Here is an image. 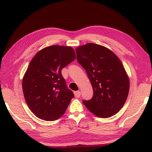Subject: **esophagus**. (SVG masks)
I'll return each instance as SVG.
<instances>
[{
    "label": "esophagus",
    "instance_id": "1",
    "mask_svg": "<svg viewBox=\"0 0 152 152\" xmlns=\"http://www.w3.org/2000/svg\"><path fill=\"white\" fill-rule=\"evenodd\" d=\"M80 94H81V92L80 91H75L74 92V96H75L76 98H79L80 96Z\"/></svg>",
    "mask_w": 152,
    "mask_h": 152
}]
</instances>
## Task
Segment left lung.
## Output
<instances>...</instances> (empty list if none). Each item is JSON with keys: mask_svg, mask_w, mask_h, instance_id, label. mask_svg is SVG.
<instances>
[{"mask_svg": "<svg viewBox=\"0 0 152 152\" xmlns=\"http://www.w3.org/2000/svg\"><path fill=\"white\" fill-rule=\"evenodd\" d=\"M76 52L93 88V96L84 100V104L98 117L116 114L129 91V80L121 61L109 49L92 43L77 48Z\"/></svg>", "mask_w": 152, "mask_h": 152, "instance_id": "8db88e82", "label": "left lung"}]
</instances>
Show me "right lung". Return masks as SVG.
Instances as JSON below:
<instances>
[{
	"label": "right lung",
	"mask_w": 152,
	"mask_h": 152,
	"mask_svg": "<svg viewBox=\"0 0 152 152\" xmlns=\"http://www.w3.org/2000/svg\"><path fill=\"white\" fill-rule=\"evenodd\" d=\"M75 59L72 48L51 45L38 51L31 61L23 78V92L28 107L38 118L51 121L65 113L74 94L61 70Z\"/></svg>",
	"instance_id": "obj_1"
}]
</instances>
